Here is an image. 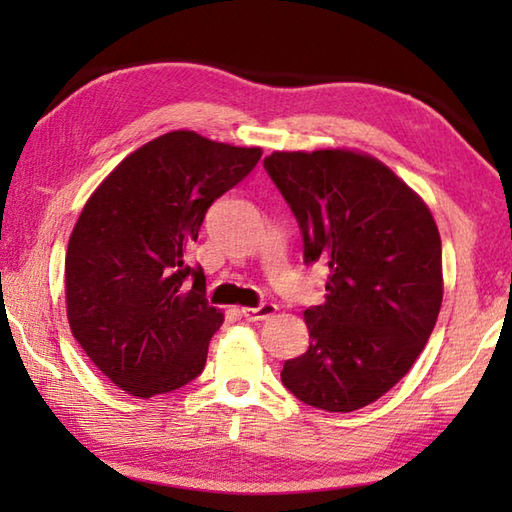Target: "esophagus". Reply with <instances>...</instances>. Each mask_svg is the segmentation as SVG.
Returning <instances> with one entry per match:
<instances>
[{
  "label": "esophagus",
  "mask_w": 512,
  "mask_h": 512,
  "mask_svg": "<svg viewBox=\"0 0 512 512\" xmlns=\"http://www.w3.org/2000/svg\"><path fill=\"white\" fill-rule=\"evenodd\" d=\"M275 312H277L275 303H262V306H257V308H242V314L246 317V321H253V323L273 317Z\"/></svg>",
  "instance_id": "34e87169"
}]
</instances>
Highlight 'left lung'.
Masks as SVG:
<instances>
[{"label":"left lung","instance_id":"1","mask_svg":"<svg viewBox=\"0 0 512 512\" xmlns=\"http://www.w3.org/2000/svg\"><path fill=\"white\" fill-rule=\"evenodd\" d=\"M270 180L295 213L303 262L328 266L325 303L303 312L306 354L281 383L325 411H356L405 376L442 306V242L429 206L383 162L350 149L275 151Z\"/></svg>","mask_w":512,"mask_h":512}]
</instances>
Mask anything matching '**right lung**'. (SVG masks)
<instances>
[{"label":"right lung","mask_w":512,"mask_h":512,"mask_svg":"<svg viewBox=\"0 0 512 512\" xmlns=\"http://www.w3.org/2000/svg\"><path fill=\"white\" fill-rule=\"evenodd\" d=\"M259 158V147L178 129L129 154L83 206L65 255L70 330L127 394H167L202 374L224 314L187 253L209 206Z\"/></svg>","instance_id":"right-lung-1"}]
</instances>
